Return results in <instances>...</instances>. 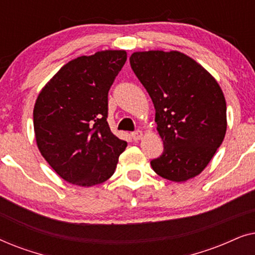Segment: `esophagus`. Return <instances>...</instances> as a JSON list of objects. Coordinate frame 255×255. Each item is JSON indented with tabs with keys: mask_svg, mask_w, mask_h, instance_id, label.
Instances as JSON below:
<instances>
[{
	"mask_svg": "<svg viewBox=\"0 0 255 255\" xmlns=\"http://www.w3.org/2000/svg\"><path fill=\"white\" fill-rule=\"evenodd\" d=\"M131 137H132V139H133V140H135V141L139 140V139H141V137H142V131L137 130V131L132 132Z\"/></svg>",
	"mask_w": 255,
	"mask_h": 255,
	"instance_id": "34e87169",
	"label": "esophagus"
}]
</instances>
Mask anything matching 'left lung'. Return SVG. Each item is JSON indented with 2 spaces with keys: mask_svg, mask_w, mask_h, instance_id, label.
Masks as SVG:
<instances>
[{
  "mask_svg": "<svg viewBox=\"0 0 255 255\" xmlns=\"http://www.w3.org/2000/svg\"><path fill=\"white\" fill-rule=\"evenodd\" d=\"M132 71L155 108L163 152L151 166L163 179L183 182L203 170L226 132V102L217 81L177 51L134 52Z\"/></svg>",
  "mask_w": 255,
  "mask_h": 255,
  "instance_id": "1",
  "label": "left lung"
}]
</instances>
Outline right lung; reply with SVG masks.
Here are the masks:
<instances>
[{"label": "right lung", "mask_w": 255, "mask_h": 255, "mask_svg": "<svg viewBox=\"0 0 255 255\" xmlns=\"http://www.w3.org/2000/svg\"><path fill=\"white\" fill-rule=\"evenodd\" d=\"M125 61V51L79 57L41 89L33 109L38 148L65 181L92 187L115 173L128 142L108 124V93Z\"/></svg>", "instance_id": "add662e5"}]
</instances>
